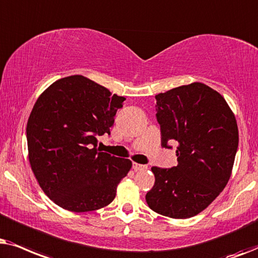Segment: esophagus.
<instances>
[{
  "mask_svg": "<svg viewBox=\"0 0 258 258\" xmlns=\"http://www.w3.org/2000/svg\"><path fill=\"white\" fill-rule=\"evenodd\" d=\"M132 167H133V170H135V171H144V170L147 169L146 165L138 164V163H133L132 164Z\"/></svg>",
  "mask_w": 258,
  "mask_h": 258,
  "instance_id": "34e87169",
  "label": "esophagus"
}]
</instances>
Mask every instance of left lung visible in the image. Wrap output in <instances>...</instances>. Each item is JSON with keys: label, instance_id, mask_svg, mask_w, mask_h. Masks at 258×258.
<instances>
[{"label": "left lung", "instance_id": "left-lung-1", "mask_svg": "<svg viewBox=\"0 0 258 258\" xmlns=\"http://www.w3.org/2000/svg\"><path fill=\"white\" fill-rule=\"evenodd\" d=\"M161 146L178 147L177 166H153L146 203L157 214L190 218L207 209L228 184L238 147L236 118L224 98L194 82L156 95Z\"/></svg>", "mask_w": 258, "mask_h": 258}]
</instances>
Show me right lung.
Masks as SVG:
<instances>
[{
    "mask_svg": "<svg viewBox=\"0 0 258 258\" xmlns=\"http://www.w3.org/2000/svg\"><path fill=\"white\" fill-rule=\"evenodd\" d=\"M125 100L82 75L55 81L37 99L27 123L29 161L55 204L85 212L114 199L132 161L100 152L98 137L111 135Z\"/></svg>",
    "mask_w": 258,
    "mask_h": 258,
    "instance_id": "1",
    "label": "right lung"
}]
</instances>
